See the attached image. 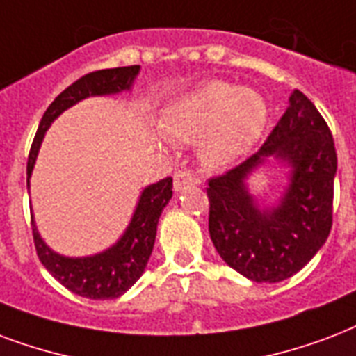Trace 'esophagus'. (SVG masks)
<instances>
[{"label": "esophagus", "instance_id": "1", "mask_svg": "<svg viewBox=\"0 0 356 356\" xmlns=\"http://www.w3.org/2000/svg\"><path fill=\"white\" fill-rule=\"evenodd\" d=\"M196 183V177H194V173L190 172V170H177L175 175H173V186H175V190L188 188V186H194Z\"/></svg>", "mask_w": 356, "mask_h": 356}]
</instances>
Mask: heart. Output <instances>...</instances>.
<instances>
[{"label": "heart", "mask_w": 356, "mask_h": 356, "mask_svg": "<svg viewBox=\"0 0 356 356\" xmlns=\"http://www.w3.org/2000/svg\"><path fill=\"white\" fill-rule=\"evenodd\" d=\"M267 118V102L256 89L213 80L173 102L162 127L173 142H200L207 166H226L254 147Z\"/></svg>", "instance_id": "b5f03b06"}]
</instances>
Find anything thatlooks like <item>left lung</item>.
<instances>
[{"label":"left lung","instance_id":"left-lung-1","mask_svg":"<svg viewBox=\"0 0 356 356\" xmlns=\"http://www.w3.org/2000/svg\"><path fill=\"white\" fill-rule=\"evenodd\" d=\"M267 156L292 168L281 203L259 209L243 181ZM336 149L329 124L308 97L293 91L261 149L209 179V233L220 257L254 282H282L316 256L332 227Z\"/></svg>","mask_w":356,"mask_h":356}]
</instances>
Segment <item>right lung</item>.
I'll list each match as a JSON object with an SVG mask.
<instances>
[{
    "label": "right lung",
    "mask_w": 356,
    "mask_h": 356,
    "mask_svg": "<svg viewBox=\"0 0 356 356\" xmlns=\"http://www.w3.org/2000/svg\"><path fill=\"white\" fill-rule=\"evenodd\" d=\"M140 72V65L118 67V69H102L89 72L76 80L72 86L58 95L56 100L48 106L39 129L31 143V151L27 156V177L31 175L35 159L39 153L40 142L44 138L54 119L63 113L67 108L74 106L81 99L95 97V95H112L130 89L136 74ZM29 184V181H27ZM173 179L166 177L159 183L149 184L143 188L140 202L136 205L127 232L112 248L89 257H65L50 250L40 238L33 216H31V229H33V243L37 256L46 270L50 273L59 284H63L69 291L88 298H118L124 291L134 286L138 278L143 275L149 256L153 252L156 226L162 209L172 200Z\"/></svg>",
    "instance_id": "right-lung-1"
}]
</instances>
